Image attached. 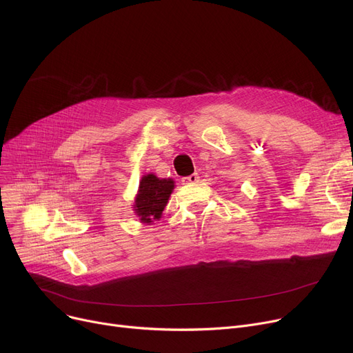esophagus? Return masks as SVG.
I'll return each mask as SVG.
<instances>
[{"instance_id": "34e87169", "label": "esophagus", "mask_w": 353, "mask_h": 353, "mask_svg": "<svg viewBox=\"0 0 353 353\" xmlns=\"http://www.w3.org/2000/svg\"><path fill=\"white\" fill-rule=\"evenodd\" d=\"M197 180H199V174H197V173H193V174L188 176V177H183V179H181L183 184H188V183H196Z\"/></svg>"}]
</instances>
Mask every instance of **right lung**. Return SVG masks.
Returning <instances> with one entry per match:
<instances>
[{
    "mask_svg": "<svg viewBox=\"0 0 353 353\" xmlns=\"http://www.w3.org/2000/svg\"><path fill=\"white\" fill-rule=\"evenodd\" d=\"M174 189L172 179H157L154 174H147L141 179L139 194L136 197L134 210L144 223L159 220L169 197Z\"/></svg>",
    "mask_w": 353,
    "mask_h": 353,
    "instance_id": "obj_1",
    "label": "right lung"
}]
</instances>
